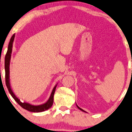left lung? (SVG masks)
<instances>
[{
    "instance_id": "left-lung-1",
    "label": "left lung",
    "mask_w": 132,
    "mask_h": 132,
    "mask_svg": "<svg viewBox=\"0 0 132 132\" xmlns=\"http://www.w3.org/2000/svg\"><path fill=\"white\" fill-rule=\"evenodd\" d=\"M76 105H77V108H78L79 109H80V110H81V111H82V112H86V111H84V110H82V109H81V108H80V107H78V105H77V104H76Z\"/></svg>"
}]
</instances>
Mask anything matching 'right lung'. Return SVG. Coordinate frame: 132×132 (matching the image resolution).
Here are the masks:
<instances>
[{"instance_id":"obj_1","label":"right lung","mask_w":132,"mask_h":132,"mask_svg":"<svg viewBox=\"0 0 132 132\" xmlns=\"http://www.w3.org/2000/svg\"><path fill=\"white\" fill-rule=\"evenodd\" d=\"M15 38V34L11 37V39H10V43H9L8 47V51H7L6 54L5 55V82H6V85L7 88L8 89L9 92L11 94L15 101L17 102L20 106L23 108L24 109L30 111L32 112H44L45 110H47L51 108V106L53 104L54 102V93H55L56 87H57V84L54 86V87L52 89V91L50 97L49 98L48 101L46 102L44 104L37 105V106H35V105H32L29 104V103H22L18 98L15 96L14 93L12 90L11 85H10V60H11V54H12V50H13V44L14 42V40Z\"/></svg>"}]
</instances>
